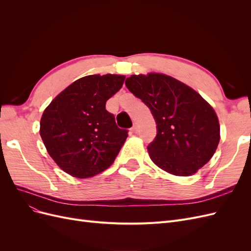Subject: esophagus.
<instances>
[{
  "label": "esophagus",
  "instance_id": "1",
  "mask_svg": "<svg viewBox=\"0 0 251 251\" xmlns=\"http://www.w3.org/2000/svg\"><path fill=\"white\" fill-rule=\"evenodd\" d=\"M132 132H133V133H138V126H137V125H134V126H133Z\"/></svg>",
  "mask_w": 251,
  "mask_h": 251
}]
</instances>
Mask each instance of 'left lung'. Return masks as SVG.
Instances as JSON below:
<instances>
[{"label": "left lung", "mask_w": 251, "mask_h": 251, "mask_svg": "<svg viewBox=\"0 0 251 251\" xmlns=\"http://www.w3.org/2000/svg\"><path fill=\"white\" fill-rule=\"evenodd\" d=\"M126 86L156 121L157 135L148 146L156 165L176 176H191L210 160L220 141V126L200 94L158 73L132 75Z\"/></svg>", "instance_id": "obj_1"}]
</instances>
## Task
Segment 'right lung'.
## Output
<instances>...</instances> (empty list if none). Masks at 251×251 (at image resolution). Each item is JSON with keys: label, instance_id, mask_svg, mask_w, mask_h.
<instances>
[{"label": "right lung", "instance_id": "add662e5", "mask_svg": "<svg viewBox=\"0 0 251 251\" xmlns=\"http://www.w3.org/2000/svg\"><path fill=\"white\" fill-rule=\"evenodd\" d=\"M123 75H89L75 80L44 111L41 137L67 174L89 178L107 170L127 137L105 102L123 87Z\"/></svg>", "mask_w": 251, "mask_h": 251}]
</instances>
